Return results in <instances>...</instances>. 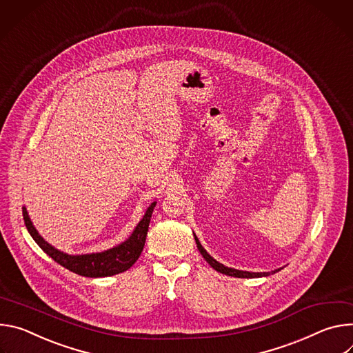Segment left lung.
<instances>
[{"instance_id":"left-lung-1","label":"left lung","mask_w":353,"mask_h":353,"mask_svg":"<svg viewBox=\"0 0 353 353\" xmlns=\"http://www.w3.org/2000/svg\"><path fill=\"white\" fill-rule=\"evenodd\" d=\"M194 241H196V245H198L199 252H201V254L203 255V258L209 262V265H210L213 269H216L217 272L224 273V275L234 276V278H261V276H269L270 273H275V272L281 270V269H276V270H272V272H258V273H255V272H245V270H237V269H232V268H227V266L219 263L216 259H213V258L206 252V250L202 247V244L199 243V240L196 239V236H194Z\"/></svg>"}]
</instances>
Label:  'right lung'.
<instances>
[{
	"mask_svg": "<svg viewBox=\"0 0 353 353\" xmlns=\"http://www.w3.org/2000/svg\"><path fill=\"white\" fill-rule=\"evenodd\" d=\"M154 206H155V202L150 205L144 217L137 224V227L134 228L133 234L128 241L105 252L88 254V255H67L57 251L56 248L49 245L41 236H39V232L36 231V228L33 227L28 216L25 206L22 208V214H23L25 225L30 232L32 239L57 263L77 273V275L87 276V278H103V276H112V275H116V273H122L128 270L139 259L144 248L148 224H150Z\"/></svg>",
	"mask_w": 353,
	"mask_h": 353,
	"instance_id": "obj_1",
	"label": "right lung"
}]
</instances>
